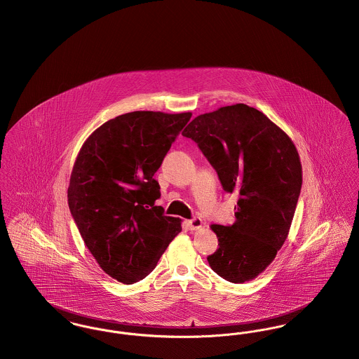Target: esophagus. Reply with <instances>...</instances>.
Wrapping results in <instances>:
<instances>
[{
    "mask_svg": "<svg viewBox=\"0 0 359 359\" xmlns=\"http://www.w3.org/2000/svg\"><path fill=\"white\" fill-rule=\"evenodd\" d=\"M186 224H187V227L189 230H199V229L202 227V224H203V221H202L201 218L195 217V218H192V219H189V221H186Z\"/></svg>",
    "mask_w": 359,
    "mask_h": 359,
    "instance_id": "1",
    "label": "esophagus"
}]
</instances>
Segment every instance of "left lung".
Returning a JSON list of instances; mask_svg holds the SVG:
<instances>
[{
  "label": "left lung",
  "instance_id": "1",
  "mask_svg": "<svg viewBox=\"0 0 359 359\" xmlns=\"http://www.w3.org/2000/svg\"><path fill=\"white\" fill-rule=\"evenodd\" d=\"M183 136L194 140L218 173L226 192H236V222L211 224L219 248L207 261L230 283L262 273L290 233L303 176L290 136L245 103L201 114Z\"/></svg>",
  "mask_w": 359,
  "mask_h": 359
}]
</instances>
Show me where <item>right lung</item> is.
<instances>
[{"label": "right lung", "mask_w": 359, "mask_h": 359, "mask_svg": "<svg viewBox=\"0 0 359 359\" xmlns=\"http://www.w3.org/2000/svg\"><path fill=\"white\" fill-rule=\"evenodd\" d=\"M191 113L132 111L109 120L82 145L69 177V207L104 273L133 284L151 273L182 219L156 205L154 173Z\"/></svg>", "instance_id": "add662e5"}]
</instances>
